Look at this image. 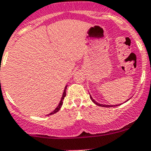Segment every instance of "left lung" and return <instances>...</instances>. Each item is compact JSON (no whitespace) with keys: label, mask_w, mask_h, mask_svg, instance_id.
Here are the masks:
<instances>
[{"label":"left lung","mask_w":151,"mask_h":151,"mask_svg":"<svg viewBox=\"0 0 151 151\" xmlns=\"http://www.w3.org/2000/svg\"><path fill=\"white\" fill-rule=\"evenodd\" d=\"M90 98H91V99L92 102H93V103L96 104V105H99V106H101V107H107V108H109V107H114V106H117V105H122V104H119V105H104V104H100V103H99V102H96V101H95L94 99H93V97H92V96H91V94H90ZM130 99H131V98H130ZM130 99H128V100H126V101H125V102H126L127 101L129 100Z\"/></svg>","instance_id":"8db88e82"}]
</instances>
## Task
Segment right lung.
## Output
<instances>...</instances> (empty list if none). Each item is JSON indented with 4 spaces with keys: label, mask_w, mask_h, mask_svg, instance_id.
Masks as SVG:
<instances>
[{
    "label": "right lung",
    "mask_w": 151,
    "mask_h": 151,
    "mask_svg": "<svg viewBox=\"0 0 151 151\" xmlns=\"http://www.w3.org/2000/svg\"><path fill=\"white\" fill-rule=\"evenodd\" d=\"M66 88H67V86H65V88H64V91H63V93L62 97H61L60 101L59 104H58V106H57V108H55V109L54 110V111H52V112H51L50 114H47V115H46V116H49V115L54 114H55V113H57L58 111H59L61 107H62V105H63V100L64 98H65V95H66Z\"/></svg>",
    "instance_id": "obj_1"
}]
</instances>
